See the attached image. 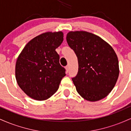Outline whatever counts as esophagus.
I'll use <instances>...</instances> for the list:
<instances>
[{"mask_svg": "<svg viewBox=\"0 0 131 131\" xmlns=\"http://www.w3.org/2000/svg\"><path fill=\"white\" fill-rule=\"evenodd\" d=\"M65 69H66V71H67V73H68V71H69V66H67V67H65Z\"/></svg>", "mask_w": 131, "mask_h": 131, "instance_id": "obj_1", "label": "esophagus"}]
</instances>
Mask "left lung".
<instances>
[{"instance_id":"left-lung-1","label":"left lung","mask_w":131,"mask_h":131,"mask_svg":"<svg viewBox=\"0 0 131 131\" xmlns=\"http://www.w3.org/2000/svg\"><path fill=\"white\" fill-rule=\"evenodd\" d=\"M67 41L78 57V73L72 80L78 94L90 102L106 97L119 74L118 57L112 47L84 31H70Z\"/></svg>"}]
</instances>
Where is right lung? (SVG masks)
Returning a JSON list of instances; mask_svg holds the SVG:
<instances>
[{"label": "right lung", "mask_w": 131, "mask_h": 131, "mask_svg": "<svg viewBox=\"0 0 131 131\" xmlns=\"http://www.w3.org/2000/svg\"><path fill=\"white\" fill-rule=\"evenodd\" d=\"M63 40L61 31L42 33L28 42L18 57L16 82L31 99L46 100L58 91L66 74L55 49Z\"/></svg>", "instance_id": "right-lung-1"}]
</instances>
